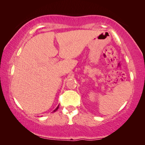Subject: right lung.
<instances>
[{
  "mask_svg": "<svg viewBox=\"0 0 145 145\" xmlns=\"http://www.w3.org/2000/svg\"><path fill=\"white\" fill-rule=\"evenodd\" d=\"M59 106H57V108H56V109H55V110H54V111H53V112H56V111H57V110H58V108H59Z\"/></svg>",
  "mask_w": 145,
  "mask_h": 145,
  "instance_id": "right-lung-1",
  "label": "right lung"
}]
</instances>
